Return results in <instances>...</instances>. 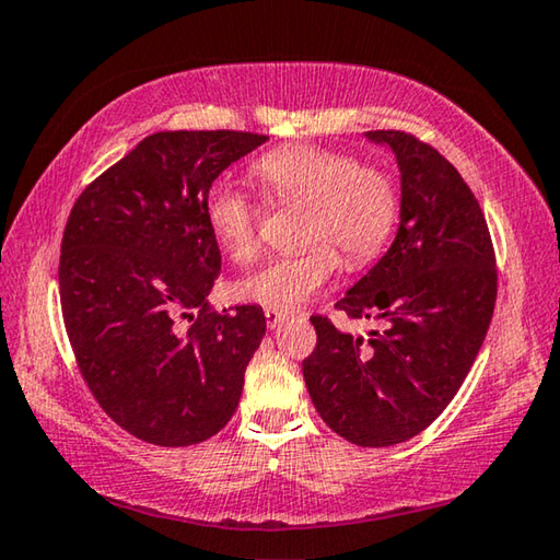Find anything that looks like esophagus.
Wrapping results in <instances>:
<instances>
[{"label": "esophagus", "instance_id": "34e87169", "mask_svg": "<svg viewBox=\"0 0 560 560\" xmlns=\"http://www.w3.org/2000/svg\"><path fill=\"white\" fill-rule=\"evenodd\" d=\"M264 315H267V325L269 328H277V325L287 318V313L277 311V308H264Z\"/></svg>", "mask_w": 560, "mask_h": 560}]
</instances>
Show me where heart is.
Wrapping results in <instances>:
<instances>
[{"mask_svg":"<svg viewBox=\"0 0 560 560\" xmlns=\"http://www.w3.org/2000/svg\"><path fill=\"white\" fill-rule=\"evenodd\" d=\"M254 176L279 206H306L301 220L306 247L281 254L237 283L242 299L261 306L296 308L306 303L338 269L335 248L350 267H364L389 245L399 222L396 180L348 151L279 147L254 164ZM202 208L210 235L232 261L249 264L259 257L264 212L245 188L230 178L212 180Z\"/></svg>","mask_w":560,"mask_h":560,"instance_id":"b5f03b06","label":"heart"}]
</instances>
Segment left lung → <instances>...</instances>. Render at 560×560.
Instances as JSON below:
<instances>
[{
	"label": "left lung",
	"mask_w": 560,
	"mask_h": 560,
	"mask_svg": "<svg viewBox=\"0 0 560 560\" xmlns=\"http://www.w3.org/2000/svg\"><path fill=\"white\" fill-rule=\"evenodd\" d=\"M401 168V225L389 252L335 303L380 320L370 338L311 315L303 380L315 411L345 441L386 448L439 419L490 328L497 259L480 202L448 159L409 131L377 129Z\"/></svg>",
	"instance_id": "1"
}]
</instances>
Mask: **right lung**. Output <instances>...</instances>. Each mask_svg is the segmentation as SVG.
<instances>
[{
    "label": "right lung",
    "instance_id": "right-lung-1",
    "mask_svg": "<svg viewBox=\"0 0 560 560\" xmlns=\"http://www.w3.org/2000/svg\"><path fill=\"white\" fill-rule=\"evenodd\" d=\"M267 135L159 131L80 192L60 242L66 332L90 394L139 441H208L240 404L267 332L259 306L208 303L222 257L210 183Z\"/></svg>",
    "mask_w": 560,
    "mask_h": 560
}]
</instances>
